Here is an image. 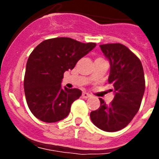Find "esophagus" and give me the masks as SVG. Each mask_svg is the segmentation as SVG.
Wrapping results in <instances>:
<instances>
[{
  "label": "esophagus",
  "instance_id": "obj_1",
  "mask_svg": "<svg viewBox=\"0 0 159 159\" xmlns=\"http://www.w3.org/2000/svg\"><path fill=\"white\" fill-rule=\"evenodd\" d=\"M82 97L84 98V99H88V98H89V97H91V95L90 94H88V92H83L82 94Z\"/></svg>",
  "mask_w": 159,
  "mask_h": 159
}]
</instances>
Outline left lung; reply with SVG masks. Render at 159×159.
Segmentation results:
<instances>
[{
    "label": "left lung",
    "mask_w": 159,
    "mask_h": 159,
    "mask_svg": "<svg viewBox=\"0 0 159 159\" xmlns=\"http://www.w3.org/2000/svg\"><path fill=\"white\" fill-rule=\"evenodd\" d=\"M99 47L110 62L108 83L114 87L115 96L110 104L100 98V107L90 117L98 128L115 132L127 127L139 110L145 92L144 71L139 59L123 44Z\"/></svg>",
    "instance_id": "1"
}]
</instances>
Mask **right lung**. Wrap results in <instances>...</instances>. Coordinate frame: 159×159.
Listing matches in <instances>:
<instances>
[{
  "mask_svg": "<svg viewBox=\"0 0 159 159\" xmlns=\"http://www.w3.org/2000/svg\"><path fill=\"white\" fill-rule=\"evenodd\" d=\"M95 46V43L57 37L43 40L32 52L26 64L24 88L28 106L38 119L56 123L68 116L72 102L82 92L62 88L64 73L73 69Z\"/></svg>",
  "mask_w": 159,
  "mask_h": 159,
  "instance_id": "add662e5",
  "label": "right lung"
}]
</instances>
